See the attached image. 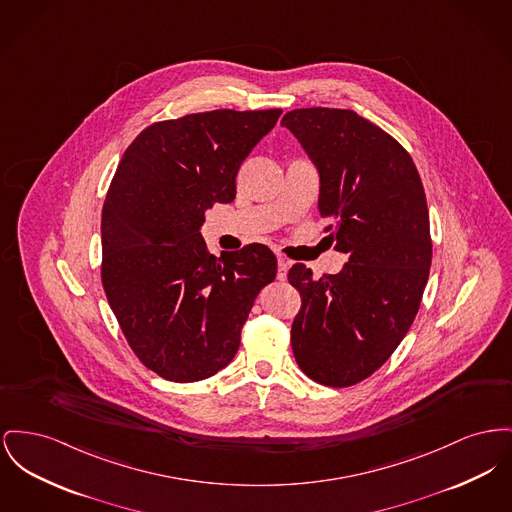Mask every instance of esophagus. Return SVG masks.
<instances>
[{
	"mask_svg": "<svg viewBox=\"0 0 512 512\" xmlns=\"http://www.w3.org/2000/svg\"><path fill=\"white\" fill-rule=\"evenodd\" d=\"M288 269H290V261H288L286 257L278 255V272H276V278H278V280H286Z\"/></svg>",
	"mask_w": 512,
	"mask_h": 512,
	"instance_id": "1",
	"label": "esophagus"
}]
</instances>
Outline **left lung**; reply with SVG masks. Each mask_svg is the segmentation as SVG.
<instances>
[{"label": "left lung", "mask_w": 512, "mask_h": 512, "mask_svg": "<svg viewBox=\"0 0 512 512\" xmlns=\"http://www.w3.org/2000/svg\"><path fill=\"white\" fill-rule=\"evenodd\" d=\"M282 125L319 168V214L348 255L319 280L301 263L288 272L301 296L292 350L309 379L352 387L391 358L420 309L431 267L425 191L408 151L352 110L300 108Z\"/></svg>", "instance_id": "1"}]
</instances>
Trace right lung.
I'll return each instance as SVG.
<instances>
[{
  "label": "right lung",
  "mask_w": 512,
  "mask_h": 512,
  "mask_svg": "<svg viewBox=\"0 0 512 512\" xmlns=\"http://www.w3.org/2000/svg\"><path fill=\"white\" fill-rule=\"evenodd\" d=\"M282 110H212L143 129L121 156L102 209V286L145 367L174 383L234 360L241 327L276 257L249 243L218 259L205 211L232 203L241 162Z\"/></svg>",
  "instance_id": "1"
}]
</instances>
